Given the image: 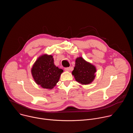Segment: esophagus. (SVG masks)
Instances as JSON below:
<instances>
[{"instance_id": "34e87169", "label": "esophagus", "mask_w": 133, "mask_h": 133, "mask_svg": "<svg viewBox=\"0 0 133 133\" xmlns=\"http://www.w3.org/2000/svg\"><path fill=\"white\" fill-rule=\"evenodd\" d=\"M65 71H69L70 70V68L69 67H66L65 68Z\"/></svg>"}]
</instances>
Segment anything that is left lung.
<instances>
[{"label":"left lung","instance_id":"8db88e82","mask_svg":"<svg viewBox=\"0 0 133 133\" xmlns=\"http://www.w3.org/2000/svg\"><path fill=\"white\" fill-rule=\"evenodd\" d=\"M96 71L95 67L86 62L82 57H79L76 60L75 66L72 74L77 82L82 84L87 85L94 79Z\"/></svg>","mask_w":133,"mask_h":133}]
</instances>
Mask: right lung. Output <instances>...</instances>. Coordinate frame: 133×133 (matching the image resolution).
<instances>
[{"label":"right lung","mask_w":133,"mask_h":133,"mask_svg":"<svg viewBox=\"0 0 133 133\" xmlns=\"http://www.w3.org/2000/svg\"><path fill=\"white\" fill-rule=\"evenodd\" d=\"M63 70L56 67L51 55H44L34 64L31 74L35 82L44 88L52 89L58 83Z\"/></svg>","instance_id":"add662e5"}]
</instances>
